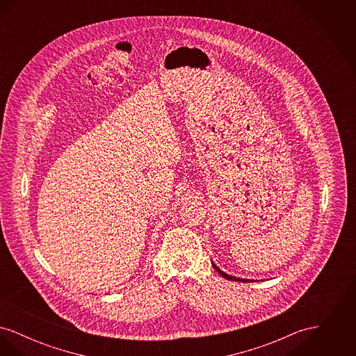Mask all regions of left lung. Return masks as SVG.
I'll use <instances>...</instances> for the list:
<instances>
[{
	"instance_id": "left-lung-1",
	"label": "left lung",
	"mask_w": 356,
	"mask_h": 356,
	"mask_svg": "<svg viewBox=\"0 0 356 356\" xmlns=\"http://www.w3.org/2000/svg\"><path fill=\"white\" fill-rule=\"evenodd\" d=\"M212 266H213V268L216 270V271L220 273L222 277H225V279H228V280H234V282H241V283H251V282H254V279H241V277H236V276H231V275H228V273H225L224 271H221L220 268L215 264V263H212Z\"/></svg>"
}]
</instances>
